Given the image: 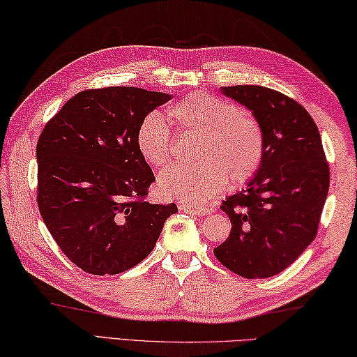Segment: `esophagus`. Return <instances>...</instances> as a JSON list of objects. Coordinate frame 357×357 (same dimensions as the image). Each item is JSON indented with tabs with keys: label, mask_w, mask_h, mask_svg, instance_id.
I'll return each mask as SVG.
<instances>
[{
	"label": "esophagus",
	"mask_w": 357,
	"mask_h": 357,
	"mask_svg": "<svg viewBox=\"0 0 357 357\" xmlns=\"http://www.w3.org/2000/svg\"><path fill=\"white\" fill-rule=\"evenodd\" d=\"M178 208L182 210V212L191 213V215H197V217H204V215H208L210 212H212V208H210V207L191 206V204H183V202L178 204Z\"/></svg>",
	"instance_id": "1"
}]
</instances>
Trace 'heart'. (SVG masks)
<instances>
[{
  "label": "heart",
  "mask_w": 357,
  "mask_h": 357,
  "mask_svg": "<svg viewBox=\"0 0 357 357\" xmlns=\"http://www.w3.org/2000/svg\"><path fill=\"white\" fill-rule=\"evenodd\" d=\"M167 119L183 134H195L191 166H169L158 177V191L166 199L183 204L207 202L231 183H242L261 166L266 151L259 121L234 104L208 93L195 91L167 110ZM140 156L155 167L165 166L171 155V139L165 119L151 112L140 121L136 134Z\"/></svg>",
  "instance_id": "obj_1"
}]
</instances>
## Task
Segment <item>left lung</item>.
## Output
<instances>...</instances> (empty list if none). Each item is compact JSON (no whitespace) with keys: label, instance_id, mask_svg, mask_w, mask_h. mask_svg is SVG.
I'll list each match as a JSON object with an SVG mask.
<instances>
[{"label":"left lung","instance_id":"1","mask_svg":"<svg viewBox=\"0 0 357 357\" xmlns=\"http://www.w3.org/2000/svg\"><path fill=\"white\" fill-rule=\"evenodd\" d=\"M220 91L251 110L266 151L253 177L221 204L232 227L213 253L237 275L268 278L293 264L317 236L329 166L317 125L294 99L259 85Z\"/></svg>","mask_w":357,"mask_h":357}]
</instances>
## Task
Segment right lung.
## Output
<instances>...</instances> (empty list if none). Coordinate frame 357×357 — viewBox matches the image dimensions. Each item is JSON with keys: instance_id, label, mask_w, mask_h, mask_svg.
I'll return each mask as SVG.
<instances>
[{"instance_id": "1", "label": "right lung", "mask_w": 357, "mask_h": 357, "mask_svg": "<svg viewBox=\"0 0 357 357\" xmlns=\"http://www.w3.org/2000/svg\"><path fill=\"white\" fill-rule=\"evenodd\" d=\"M172 95L134 86L85 90L40 132L38 206L58 247L82 271L115 275L155 248L175 204L145 201L155 182L137 128Z\"/></svg>"}]
</instances>
